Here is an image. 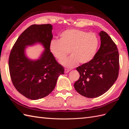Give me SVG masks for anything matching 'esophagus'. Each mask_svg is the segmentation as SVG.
<instances>
[{"label": "esophagus", "instance_id": "1", "mask_svg": "<svg viewBox=\"0 0 129 129\" xmlns=\"http://www.w3.org/2000/svg\"><path fill=\"white\" fill-rule=\"evenodd\" d=\"M70 71H71V70L70 69H64V73H68L69 72H70Z\"/></svg>", "mask_w": 129, "mask_h": 129}]
</instances>
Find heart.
<instances>
[{
	"label": "heart",
	"mask_w": 129,
	"mask_h": 129,
	"mask_svg": "<svg viewBox=\"0 0 129 129\" xmlns=\"http://www.w3.org/2000/svg\"><path fill=\"white\" fill-rule=\"evenodd\" d=\"M99 46V39L93 32L70 29L63 31L60 35L59 40H52L49 44V51L58 61L64 60L69 53L68 58L61 62L67 68L75 67L85 64L94 57Z\"/></svg>",
	"instance_id": "obj_1"
}]
</instances>
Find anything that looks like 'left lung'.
Listing matches in <instances>:
<instances>
[{"instance_id":"obj_1","label":"left lung","mask_w":129,"mask_h":129,"mask_svg":"<svg viewBox=\"0 0 129 129\" xmlns=\"http://www.w3.org/2000/svg\"><path fill=\"white\" fill-rule=\"evenodd\" d=\"M101 46L92 59L76 68L80 78L74 88L80 95L95 98L106 92L119 74V53L117 46L104 31L99 33Z\"/></svg>"}]
</instances>
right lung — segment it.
I'll use <instances>...</instances> for the list:
<instances>
[{"label": "right lung", "instance_id": "add662e5", "mask_svg": "<svg viewBox=\"0 0 129 129\" xmlns=\"http://www.w3.org/2000/svg\"><path fill=\"white\" fill-rule=\"evenodd\" d=\"M52 29L50 24L30 26L19 37L11 51L9 67L12 82L27 99L37 100L48 95L55 88L58 77L64 74L63 67L49 51ZM37 42L44 46V52L39 59L29 60L25 55V47Z\"/></svg>", "mask_w": 129, "mask_h": 129}]
</instances>
